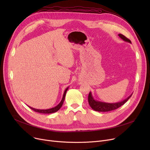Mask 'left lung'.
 Masks as SVG:
<instances>
[{
  "mask_svg": "<svg viewBox=\"0 0 150 150\" xmlns=\"http://www.w3.org/2000/svg\"><path fill=\"white\" fill-rule=\"evenodd\" d=\"M119 36L121 39H122L123 41L131 43V41L129 40V39L126 36H125L124 35L122 34H119ZM132 93L127 98H126L122 101L119 102V103H105V102H101V101L95 100L92 96L91 92H90L88 96V102L90 106L92 108V109L94 110V111H96L98 112H108V111H113V110H115L117 108H120L121 106L123 105L129 99V98L132 96Z\"/></svg>",
  "mask_w": 150,
  "mask_h": 150,
  "instance_id": "8db88e82",
  "label": "left lung"
}]
</instances>
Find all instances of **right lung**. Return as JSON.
Segmentation results:
<instances>
[{
	"mask_svg": "<svg viewBox=\"0 0 150 150\" xmlns=\"http://www.w3.org/2000/svg\"><path fill=\"white\" fill-rule=\"evenodd\" d=\"M69 87L67 88H66V89L65 90L64 92V95H63V97H62V98L61 101L60 103L57 106H55L54 108H50V109H35V108H33L31 107H30L28 106L31 109H32L33 111H35V112H39V113H42V114H51V113H53V112H55L58 111V110L61 108L62 104H63V102H64V99H65V97H66V92H67V91Z\"/></svg>",
	"mask_w": 150,
	"mask_h": 150,
	"instance_id": "add662e5",
	"label": "right lung"
}]
</instances>
